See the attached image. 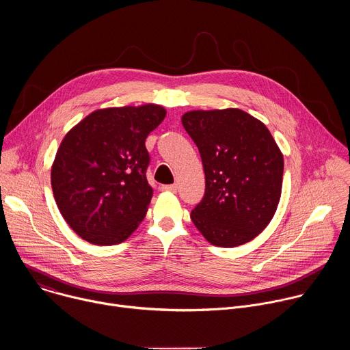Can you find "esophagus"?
<instances>
[{"instance_id": "obj_1", "label": "esophagus", "mask_w": 350, "mask_h": 350, "mask_svg": "<svg viewBox=\"0 0 350 350\" xmlns=\"http://www.w3.org/2000/svg\"><path fill=\"white\" fill-rule=\"evenodd\" d=\"M177 184H165L161 187L162 191H169V192H176L177 191Z\"/></svg>"}]
</instances>
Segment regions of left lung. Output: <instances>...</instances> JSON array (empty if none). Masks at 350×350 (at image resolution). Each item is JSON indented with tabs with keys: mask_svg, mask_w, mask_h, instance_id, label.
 Instances as JSON below:
<instances>
[{
	"mask_svg": "<svg viewBox=\"0 0 350 350\" xmlns=\"http://www.w3.org/2000/svg\"><path fill=\"white\" fill-rule=\"evenodd\" d=\"M205 172V195L191 220L213 245L232 247L260 234L273 219L284 159L269 129L241 109L192 111L181 118Z\"/></svg>",
	"mask_w": 350,
	"mask_h": 350,
	"instance_id": "1",
	"label": "left lung"
}]
</instances>
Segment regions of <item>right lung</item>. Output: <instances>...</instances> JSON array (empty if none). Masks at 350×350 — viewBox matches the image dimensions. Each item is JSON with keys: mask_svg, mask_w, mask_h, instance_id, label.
<instances>
[{"mask_svg": "<svg viewBox=\"0 0 350 350\" xmlns=\"http://www.w3.org/2000/svg\"><path fill=\"white\" fill-rule=\"evenodd\" d=\"M166 116L159 105L95 111L61 142L51 185L66 223L83 239L115 245L144 220L154 195L145 139Z\"/></svg>", "mask_w": 350, "mask_h": 350, "instance_id": "right-lung-1", "label": "right lung"}]
</instances>
